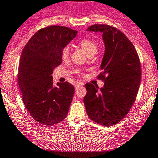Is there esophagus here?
Instances as JSON below:
<instances>
[{
    "instance_id": "34e87169",
    "label": "esophagus",
    "mask_w": 158,
    "mask_h": 158,
    "mask_svg": "<svg viewBox=\"0 0 158 158\" xmlns=\"http://www.w3.org/2000/svg\"><path fill=\"white\" fill-rule=\"evenodd\" d=\"M83 85V84H80V83H77V84H75V86H74V87H75V89H77L80 86H81Z\"/></svg>"
}]
</instances>
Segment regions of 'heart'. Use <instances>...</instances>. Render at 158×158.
I'll return each instance as SVG.
<instances>
[{"instance_id":"obj_1","label":"heart","mask_w":158,"mask_h":158,"mask_svg":"<svg viewBox=\"0 0 158 158\" xmlns=\"http://www.w3.org/2000/svg\"><path fill=\"white\" fill-rule=\"evenodd\" d=\"M79 45L88 56L92 55V54L95 55L98 51V44L94 40H90V39H82L79 42ZM70 47L69 46H65L62 50V58L65 60L69 59V56H70Z\"/></svg>"}]
</instances>
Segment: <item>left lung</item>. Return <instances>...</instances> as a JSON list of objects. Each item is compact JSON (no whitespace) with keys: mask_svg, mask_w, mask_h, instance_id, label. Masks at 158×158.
Listing matches in <instances>:
<instances>
[{"mask_svg":"<svg viewBox=\"0 0 158 158\" xmlns=\"http://www.w3.org/2000/svg\"><path fill=\"white\" fill-rule=\"evenodd\" d=\"M87 31L101 32L105 53L98 76L103 87L88 83L84 98L88 116L96 123L111 127L130 111L141 81V64L133 44L126 35L108 25H93Z\"/></svg>","mask_w":158,"mask_h":158,"instance_id":"left-lung-1","label":"left lung"}]
</instances>
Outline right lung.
I'll list each match as a JSON object with an SVG mask.
<instances>
[{"label": "right lung", "instance_id": "1", "mask_svg": "<svg viewBox=\"0 0 158 158\" xmlns=\"http://www.w3.org/2000/svg\"><path fill=\"white\" fill-rule=\"evenodd\" d=\"M77 31L51 25L38 31L22 52L18 84L25 108L40 123L52 126L67 116L74 93L69 82L52 84V72L62 62V50Z\"/></svg>", "mask_w": 158, "mask_h": 158}]
</instances>
